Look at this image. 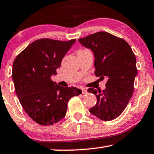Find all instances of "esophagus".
<instances>
[{"label": "esophagus", "instance_id": "obj_1", "mask_svg": "<svg viewBox=\"0 0 154 154\" xmlns=\"http://www.w3.org/2000/svg\"><path fill=\"white\" fill-rule=\"evenodd\" d=\"M82 94H87V89L82 88Z\"/></svg>", "mask_w": 154, "mask_h": 154}]
</instances>
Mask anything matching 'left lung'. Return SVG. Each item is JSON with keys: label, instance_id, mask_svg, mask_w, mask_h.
Listing matches in <instances>:
<instances>
[{"label": "left lung", "instance_id": "8db88e82", "mask_svg": "<svg viewBox=\"0 0 154 154\" xmlns=\"http://www.w3.org/2000/svg\"><path fill=\"white\" fill-rule=\"evenodd\" d=\"M78 41L94 53L95 75L107 79L104 90H87L97 100L89 112L101 120L114 119L123 112L133 94L137 75L135 55L125 40L106 32H96Z\"/></svg>", "mask_w": 154, "mask_h": 154}]
</instances>
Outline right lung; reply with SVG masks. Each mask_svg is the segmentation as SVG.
Segmentation results:
<instances>
[{
	"label": "right lung",
	"instance_id": "1",
	"mask_svg": "<svg viewBox=\"0 0 154 154\" xmlns=\"http://www.w3.org/2000/svg\"><path fill=\"white\" fill-rule=\"evenodd\" d=\"M75 41L37 40L13 62L12 77L17 96L27 114L40 125H52L63 119L69 100L82 94L81 89L59 86L51 79Z\"/></svg>",
	"mask_w": 154,
	"mask_h": 154
}]
</instances>
